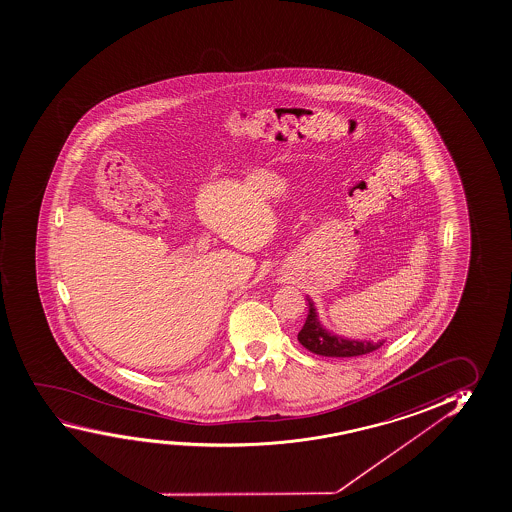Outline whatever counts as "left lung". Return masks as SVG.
<instances>
[{
  "instance_id": "obj_1",
  "label": "left lung",
  "mask_w": 512,
  "mask_h": 512,
  "mask_svg": "<svg viewBox=\"0 0 512 512\" xmlns=\"http://www.w3.org/2000/svg\"><path fill=\"white\" fill-rule=\"evenodd\" d=\"M309 300V313L302 330L298 332V343L306 350L313 351L321 357H359L371 351L378 350L385 341H360V339H348L337 336L321 325L313 300Z\"/></svg>"
}]
</instances>
